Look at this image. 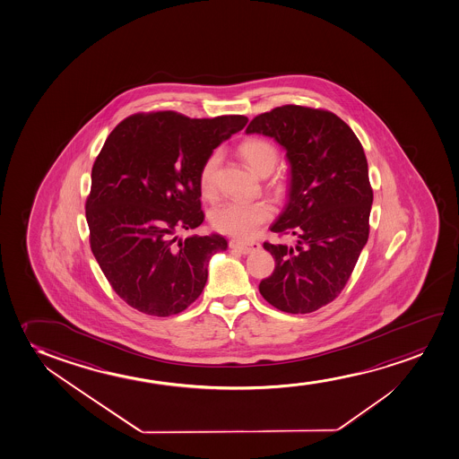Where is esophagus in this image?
I'll return each instance as SVG.
<instances>
[{
	"label": "esophagus",
	"instance_id": "34e87169",
	"mask_svg": "<svg viewBox=\"0 0 459 459\" xmlns=\"http://www.w3.org/2000/svg\"><path fill=\"white\" fill-rule=\"evenodd\" d=\"M229 246L232 249L239 250L241 254H250V252H255L262 247V245L256 241H239V239H230Z\"/></svg>",
	"mask_w": 459,
	"mask_h": 459
}]
</instances>
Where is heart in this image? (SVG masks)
I'll list each match as a JSON object with an SVG mask.
<instances>
[{
    "label": "heart",
    "mask_w": 459,
    "mask_h": 459,
    "mask_svg": "<svg viewBox=\"0 0 459 459\" xmlns=\"http://www.w3.org/2000/svg\"><path fill=\"white\" fill-rule=\"evenodd\" d=\"M238 154L247 163V167L258 174L268 176L279 161V151L274 143L266 138H247L238 146ZM221 155L212 154L204 160L199 169V186L205 197L216 195V179L220 169ZM274 209L268 201H238L230 199L216 205L212 210L210 221L214 230L232 237H249L263 222L273 216Z\"/></svg>",
    "instance_id": "heart-1"
}]
</instances>
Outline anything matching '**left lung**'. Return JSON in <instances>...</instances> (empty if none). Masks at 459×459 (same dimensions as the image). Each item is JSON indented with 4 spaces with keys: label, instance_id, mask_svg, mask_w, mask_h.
I'll return each instance as SVG.
<instances>
[{
    "label": "left lung",
    "instance_id": "left-lung-1",
    "mask_svg": "<svg viewBox=\"0 0 459 459\" xmlns=\"http://www.w3.org/2000/svg\"><path fill=\"white\" fill-rule=\"evenodd\" d=\"M246 132L274 138L291 165L290 201L271 232L294 235L296 245H263L275 268L260 294L291 315L319 310L344 290L369 238L374 193L363 146L340 117L294 104L256 115Z\"/></svg>",
    "mask_w": 459,
    "mask_h": 459
}]
</instances>
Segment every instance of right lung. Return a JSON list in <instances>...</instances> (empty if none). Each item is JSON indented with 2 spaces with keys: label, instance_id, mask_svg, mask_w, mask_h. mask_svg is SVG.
Listing matches in <instances>:
<instances>
[{
  "label": "right lung",
  "instance_id": "obj_1",
  "mask_svg": "<svg viewBox=\"0 0 459 459\" xmlns=\"http://www.w3.org/2000/svg\"><path fill=\"white\" fill-rule=\"evenodd\" d=\"M246 123L165 110L131 115L110 132L91 168L85 218L96 262L132 308L167 317L201 296L226 238L174 235L203 224L199 169Z\"/></svg>",
  "mask_w": 459,
  "mask_h": 459
}]
</instances>
